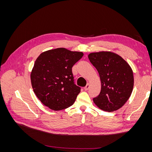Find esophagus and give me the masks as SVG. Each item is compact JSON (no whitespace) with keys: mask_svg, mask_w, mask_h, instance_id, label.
Returning <instances> with one entry per match:
<instances>
[{"mask_svg":"<svg viewBox=\"0 0 152 152\" xmlns=\"http://www.w3.org/2000/svg\"><path fill=\"white\" fill-rule=\"evenodd\" d=\"M89 87H90V86H89V84H87V85L84 87V90L85 91H87L89 89Z\"/></svg>","mask_w":152,"mask_h":152,"instance_id":"obj_1","label":"esophagus"}]
</instances>
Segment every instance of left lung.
I'll return each instance as SVG.
<instances>
[{"label": "left lung", "mask_w": 152, "mask_h": 152, "mask_svg": "<svg viewBox=\"0 0 152 152\" xmlns=\"http://www.w3.org/2000/svg\"><path fill=\"white\" fill-rule=\"evenodd\" d=\"M88 58L98 70L102 83L94 103L107 112L121 108L129 98L134 86L131 68L122 58L111 52L90 53Z\"/></svg>", "instance_id": "8db88e82"}]
</instances>
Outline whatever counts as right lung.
Here are the masks:
<instances>
[{
	"label": "right lung",
	"mask_w": 152,
	"mask_h": 152,
	"mask_svg": "<svg viewBox=\"0 0 152 152\" xmlns=\"http://www.w3.org/2000/svg\"><path fill=\"white\" fill-rule=\"evenodd\" d=\"M84 54L57 48L40 54L31 73L32 88L37 97L53 110L72 106L80 92L72 68Z\"/></svg>",
	"instance_id": "obj_1"
}]
</instances>
